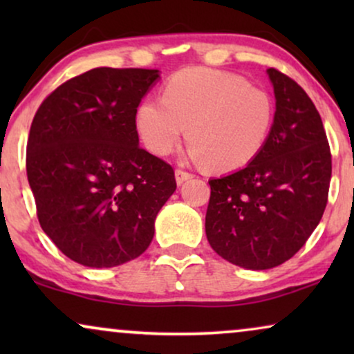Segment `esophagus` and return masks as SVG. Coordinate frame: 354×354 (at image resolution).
Masks as SVG:
<instances>
[{
    "label": "esophagus",
    "instance_id": "esophagus-1",
    "mask_svg": "<svg viewBox=\"0 0 354 354\" xmlns=\"http://www.w3.org/2000/svg\"><path fill=\"white\" fill-rule=\"evenodd\" d=\"M193 176L190 172H187V171H182V169H177L176 171V182L178 183V185H182L183 182H187L188 178H192Z\"/></svg>",
    "mask_w": 354,
    "mask_h": 354
}]
</instances>
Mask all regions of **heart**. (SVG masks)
<instances>
[{"mask_svg":"<svg viewBox=\"0 0 354 354\" xmlns=\"http://www.w3.org/2000/svg\"><path fill=\"white\" fill-rule=\"evenodd\" d=\"M275 106L268 91L239 75L185 69L172 75L161 98H147L135 113V127L149 151L167 156L187 127L188 156L211 171L245 167L268 143Z\"/></svg>","mask_w":354,"mask_h":354,"instance_id":"b5f03b06","label":"heart"}]
</instances>
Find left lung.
Returning <instances> with one entry per match:
<instances>
[{
  "label": "left lung",
  "mask_w": 354,
  "mask_h": 354,
  "mask_svg": "<svg viewBox=\"0 0 354 354\" xmlns=\"http://www.w3.org/2000/svg\"><path fill=\"white\" fill-rule=\"evenodd\" d=\"M275 114L268 143L240 171L211 178L206 236L221 258L264 270L297 254L322 219L332 156L321 115L293 79L268 69Z\"/></svg>",
  "instance_id": "8db88e82"
}]
</instances>
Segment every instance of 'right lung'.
Here are the masks:
<instances>
[{
	"label": "right lung",
	"instance_id": "obj_1",
	"mask_svg": "<svg viewBox=\"0 0 354 354\" xmlns=\"http://www.w3.org/2000/svg\"><path fill=\"white\" fill-rule=\"evenodd\" d=\"M156 69L96 67L57 86L38 108L27 178L41 229L86 268H114L151 243L154 219L177 183L138 147L135 113Z\"/></svg>",
	"mask_w": 354,
	"mask_h": 354
}]
</instances>
